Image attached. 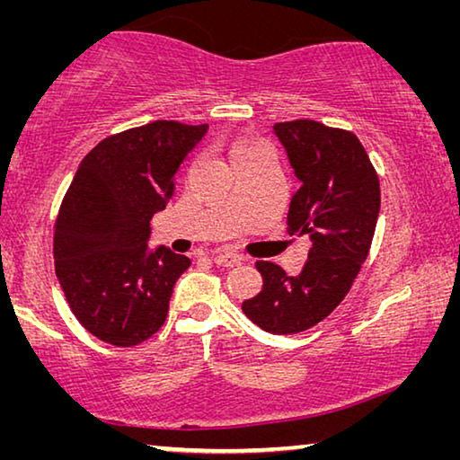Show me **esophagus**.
<instances>
[{
  "instance_id": "1",
  "label": "esophagus",
  "mask_w": 460,
  "mask_h": 460,
  "mask_svg": "<svg viewBox=\"0 0 460 460\" xmlns=\"http://www.w3.org/2000/svg\"><path fill=\"white\" fill-rule=\"evenodd\" d=\"M213 261L217 266H223V268H235L241 263V258L237 253H231V252H225V249H219V252L213 253Z\"/></svg>"
}]
</instances>
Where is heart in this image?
Listing matches in <instances>:
<instances>
[{
	"instance_id": "b5f03b06",
	"label": "heart",
	"mask_w": 460,
	"mask_h": 460,
	"mask_svg": "<svg viewBox=\"0 0 460 460\" xmlns=\"http://www.w3.org/2000/svg\"><path fill=\"white\" fill-rule=\"evenodd\" d=\"M229 158H231L233 168H237V166L258 164V162L266 158H274V152H271L270 144L263 142V139L243 136V137H237L235 142L231 144Z\"/></svg>"
}]
</instances>
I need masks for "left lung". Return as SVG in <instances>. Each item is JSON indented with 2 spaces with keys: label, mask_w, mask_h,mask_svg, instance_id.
Returning a JSON list of instances; mask_svg holds the SVG:
<instances>
[{
  "label": "left lung",
  "mask_w": 460,
  "mask_h": 460,
  "mask_svg": "<svg viewBox=\"0 0 460 460\" xmlns=\"http://www.w3.org/2000/svg\"><path fill=\"white\" fill-rule=\"evenodd\" d=\"M276 136L302 186L288 211L290 235L306 237L298 276L255 261L261 292L241 305L249 321L274 334L310 329L337 308L367 260L379 215V178L353 131L314 119L279 121Z\"/></svg>",
  "instance_id": "8db88e82"
}]
</instances>
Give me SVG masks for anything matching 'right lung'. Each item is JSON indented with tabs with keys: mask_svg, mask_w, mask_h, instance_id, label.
<instances>
[{
	"mask_svg": "<svg viewBox=\"0 0 460 460\" xmlns=\"http://www.w3.org/2000/svg\"><path fill=\"white\" fill-rule=\"evenodd\" d=\"M208 126L158 119L107 136L84 155L54 221V270L84 331L134 347L160 331L190 266L147 249L150 221L174 197V174Z\"/></svg>",
	"mask_w": 460,
	"mask_h": 460,
	"instance_id": "1",
	"label": "right lung"
}]
</instances>
